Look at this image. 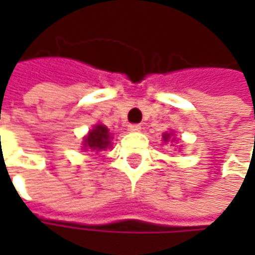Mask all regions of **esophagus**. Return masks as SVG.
<instances>
[{
	"mask_svg": "<svg viewBox=\"0 0 255 255\" xmlns=\"http://www.w3.org/2000/svg\"><path fill=\"white\" fill-rule=\"evenodd\" d=\"M142 126L140 125H129V130L130 132H140Z\"/></svg>",
	"mask_w": 255,
	"mask_h": 255,
	"instance_id": "obj_1",
	"label": "esophagus"
}]
</instances>
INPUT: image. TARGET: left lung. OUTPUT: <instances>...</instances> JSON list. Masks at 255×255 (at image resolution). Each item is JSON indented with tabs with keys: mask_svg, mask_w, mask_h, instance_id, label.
<instances>
[{
	"mask_svg": "<svg viewBox=\"0 0 255 255\" xmlns=\"http://www.w3.org/2000/svg\"><path fill=\"white\" fill-rule=\"evenodd\" d=\"M171 136H173V132H170V133H163V140H164V143L166 142H169V139H170Z\"/></svg>",
	"mask_w": 255,
	"mask_h": 255,
	"instance_id": "left-lung-1",
	"label": "left lung"
}]
</instances>
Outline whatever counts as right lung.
<instances>
[{
  "instance_id": "1",
  "label": "right lung",
  "mask_w": 255,
  "mask_h": 255,
  "mask_svg": "<svg viewBox=\"0 0 255 255\" xmlns=\"http://www.w3.org/2000/svg\"><path fill=\"white\" fill-rule=\"evenodd\" d=\"M111 133L109 129L105 125H96L93 126L92 130L84 137V150H91V152H102L111 147Z\"/></svg>"
}]
</instances>
